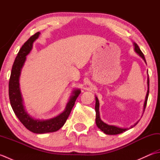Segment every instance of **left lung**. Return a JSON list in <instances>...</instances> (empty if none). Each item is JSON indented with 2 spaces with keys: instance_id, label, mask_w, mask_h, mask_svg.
<instances>
[{
  "instance_id": "left-lung-1",
  "label": "left lung",
  "mask_w": 160,
  "mask_h": 160,
  "mask_svg": "<svg viewBox=\"0 0 160 160\" xmlns=\"http://www.w3.org/2000/svg\"><path fill=\"white\" fill-rule=\"evenodd\" d=\"M133 45H134L135 52H136L138 54V55L140 56L144 60L145 63L147 64V62H146L145 57L144 56L143 53H142V51L140 50V47H139L137 44L135 43V42H133ZM147 73H148V71H147ZM147 85H148V90H147V96H146L145 101H144V103L143 111H144L146 106H147V100H148V93H149V78H148H148H147ZM99 107H100L99 100H98V98L96 96V106H95V109H96V123L97 127L99 128L102 131H103L105 134H107V135H118V134H120V133H122V132H125L126 131H128V130H129V129L133 128L138 123L139 121H138L136 123L134 124L133 125H132L131 127H130L129 128H121V127H117V126L107 124L105 123V122H104L100 119V111H99Z\"/></svg>"
}]
</instances>
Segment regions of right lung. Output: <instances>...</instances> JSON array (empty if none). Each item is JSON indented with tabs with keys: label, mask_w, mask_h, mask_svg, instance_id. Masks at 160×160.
<instances>
[{
	"label": "right lung",
	"mask_w": 160,
	"mask_h": 160,
	"mask_svg": "<svg viewBox=\"0 0 160 160\" xmlns=\"http://www.w3.org/2000/svg\"><path fill=\"white\" fill-rule=\"evenodd\" d=\"M40 34V32H37L30 37L18 53L12 66L9 78V96L12 109L21 123L30 131L34 133L43 134L57 131L62 127L69 117L75 104V102L81 93V91L79 89H73L64 111L54 118L47 120H40L32 118L26 111L20 89L19 80L22 69L26 61V56L32 51L33 43L38 38Z\"/></svg>",
	"instance_id": "right-lung-1"
}]
</instances>
